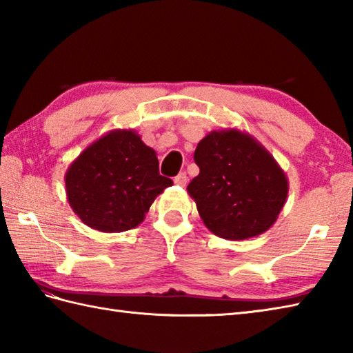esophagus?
<instances>
[{
    "mask_svg": "<svg viewBox=\"0 0 353 353\" xmlns=\"http://www.w3.org/2000/svg\"><path fill=\"white\" fill-rule=\"evenodd\" d=\"M174 183L179 186H185L188 183V176H186V172H179V174L174 177Z\"/></svg>",
    "mask_w": 353,
    "mask_h": 353,
    "instance_id": "obj_1",
    "label": "esophagus"
}]
</instances>
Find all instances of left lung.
<instances>
[{
    "label": "left lung",
    "mask_w": 353,
    "mask_h": 353,
    "mask_svg": "<svg viewBox=\"0 0 353 353\" xmlns=\"http://www.w3.org/2000/svg\"><path fill=\"white\" fill-rule=\"evenodd\" d=\"M194 161L200 172L186 191L214 235L241 241L276 223L287 201L288 179L250 133L212 130L197 144Z\"/></svg>",
    "instance_id": "8db88e82"
}]
</instances>
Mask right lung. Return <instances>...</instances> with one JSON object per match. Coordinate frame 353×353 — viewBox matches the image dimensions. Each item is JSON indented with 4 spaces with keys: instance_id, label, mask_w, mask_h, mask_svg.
Masks as SVG:
<instances>
[{
    "instance_id": "right-lung-1",
    "label": "right lung",
    "mask_w": 353,
    "mask_h": 353,
    "mask_svg": "<svg viewBox=\"0 0 353 353\" xmlns=\"http://www.w3.org/2000/svg\"><path fill=\"white\" fill-rule=\"evenodd\" d=\"M172 185L138 132L115 129L89 144L66 170V199L79 219L114 234L144 221L154 199Z\"/></svg>"
}]
</instances>
